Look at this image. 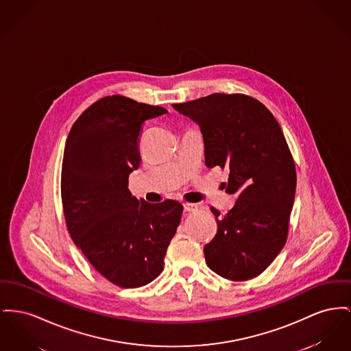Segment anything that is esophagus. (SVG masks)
I'll list each match as a JSON object with an SVG mask.
<instances>
[{
	"mask_svg": "<svg viewBox=\"0 0 351 351\" xmlns=\"http://www.w3.org/2000/svg\"><path fill=\"white\" fill-rule=\"evenodd\" d=\"M184 210L186 212H195V210H197V206L196 204H191V203H186L184 204Z\"/></svg>",
	"mask_w": 351,
	"mask_h": 351,
	"instance_id": "obj_1",
	"label": "esophagus"
}]
</instances>
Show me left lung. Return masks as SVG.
Listing matches in <instances>:
<instances>
[{
    "label": "left lung",
    "instance_id": "obj_1",
    "mask_svg": "<svg viewBox=\"0 0 351 351\" xmlns=\"http://www.w3.org/2000/svg\"><path fill=\"white\" fill-rule=\"evenodd\" d=\"M202 130L206 165L227 168L226 192L237 200L226 215L210 206L217 233L204 247L206 265L230 281L257 277L287 243L295 165L273 114L244 94H210L172 104Z\"/></svg>",
    "mask_w": 351,
    "mask_h": 351
}]
</instances>
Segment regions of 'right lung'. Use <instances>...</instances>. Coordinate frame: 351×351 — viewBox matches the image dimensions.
Instances as JSON below:
<instances>
[{"mask_svg": "<svg viewBox=\"0 0 351 351\" xmlns=\"http://www.w3.org/2000/svg\"><path fill=\"white\" fill-rule=\"evenodd\" d=\"M165 112L122 95L104 97L83 111L64 145L66 227L88 263L119 288L143 287L163 271L180 224L179 202L151 204L128 189V176L142 160V125Z\"/></svg>", "mask_w": 351, "mask_h": 351, "instance_id": "1", "label": "right lung"}]
</instances>
